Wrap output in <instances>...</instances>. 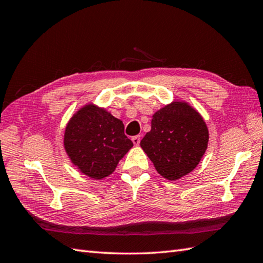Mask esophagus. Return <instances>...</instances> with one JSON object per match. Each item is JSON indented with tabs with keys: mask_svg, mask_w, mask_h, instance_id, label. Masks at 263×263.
Segmentation results:
<instances>
[{
	"mask_svg": "<svg viewBox=\"0 0 263 263\" xmlns=\"http://www.w3.org/2000/svg\"><path fill=\"white\" fill-rule=\"evenodd\" d=\"M140 140H141L140 136L132 137V142H133V144H135V146H139V144H140Z\"/></svg>",
	"mask_w": 263,
	"mask_h": 263,
	"instance_id": "34e87169",
	"label": "esophagus"
}]
</instances>
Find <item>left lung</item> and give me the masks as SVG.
<instances>
[{"mask_svg": "<svg viewBox=\"0 0 263 263\" xmlns=\"http://www.w3.org/2000/svg\"><path fill=\"white\" fill-rule=\"evenodd\" d=\"M208 127L197 110L174 102L156 111L140 142L159 174L170 181L192 172L208 147Z\"/></svg>", "mask_w": 263, "mask_h": 263, "instance_id": "left-lung-1", "label": "left lung"}]
</instances>
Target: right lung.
Listing matches in <instances>:
<instances>
[{"label": "right lung", "instance_id": "obj_1", "mask_svg": "<svg viewBox=\"0 0 263 263\" xmlns=\"http://www.w3.org/2000/svg\"><path fill=\"white\" fill-rule=\"evenodd\" d=\"M132 146L123 122L92 104L78 110L65 127L69 158L83 174L96 180L110 175Z\"/></svg>", "mask_w": 263, "mask_h": 263}]
</instances>
